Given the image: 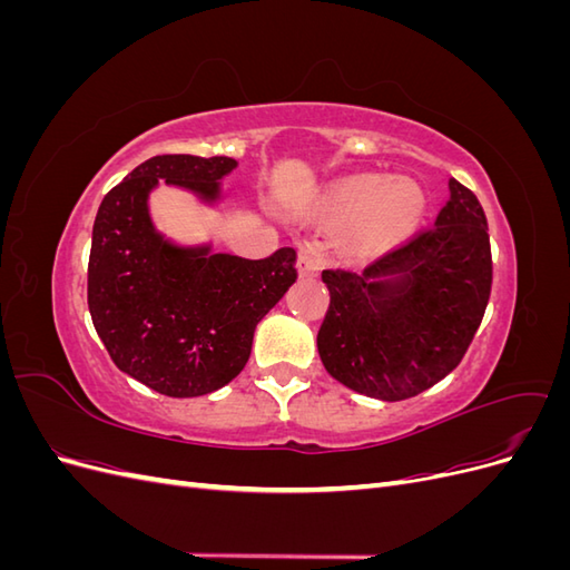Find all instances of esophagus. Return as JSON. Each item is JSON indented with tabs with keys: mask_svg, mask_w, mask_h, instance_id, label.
<instances>
[{
	"mask_svg": "<svg viewBox=\"0 0 570 570\" xmlns=\"http://www.w3.org/2000/svg\"><path fill=\"white\" fill-rule=\"evenodd\" d=\"M321 268L318 264V254L314 247H304L299 249V256H297V271L302 278H308V275H316Z\"/></svg>",
	"mask_w": 570,
	"mask_h": 570,
	"instance_id": "esophagus-1",
	"label": "esophagus"
}]
</instances>
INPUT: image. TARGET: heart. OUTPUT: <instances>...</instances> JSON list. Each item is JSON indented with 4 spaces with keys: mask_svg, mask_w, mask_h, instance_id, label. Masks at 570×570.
<instances>
[{
    "mask_svg": "<svg viewBox=\"0 0 570 570\" xmlns=\"http://www.w3.org/2000/svg\"><path fill=\"white\" fill-rule=\"evenodd\" d=\"M321 214L335 226H350L344 254L352 262H368L419 228L425 214V195L416 180L358 174L335 183L321 202Z\"/></svg>",
    "mask_w": 570,
    "mask_h": 570,
    "instance_id": "heart-1",
    "label": "heart"
}]
</instances>
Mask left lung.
Wrapping results in <instances>:
<instances>
[{
    "mask_svg": "<svg viewBox=\"0 0 570 570\" xmlns=\"http://www.w3.org/2000/svg\"><path fill=\"white\" fill-rule=\"evenodd\" d=\"M331 306L318 331L325 371L383 402L416 396L452 373L478 331L492 287L488 218L450 178L435 226L364 273L323 271Z\"/></svg>",
    "mask_w": 570,
    "mask_h": 570,
    "instance_id": "8db88e82",
    "label": "left lung"
}]
</instances>
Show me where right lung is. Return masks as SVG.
<instances>
[{
	"instance_id": "1",
	"label": "right lung",
	"mask_w": 570,
	"mask_h": 570,
	"mask_svg": "<svg viewBox=\"0 0 570 570\" xmlns=\"http://www.w3.org/2000/svg\"><path fill=\"white\" fill-rule=\"evenodd\" d=\"M230 157L164 154L101 199L92 228L88 304L114 364L166 396H202L245 368L256 323L297 281V252L268 258L180 245L154 226L149 195L164 180L204 206L223 199Z\"/></svg>"
}]
</instances>
